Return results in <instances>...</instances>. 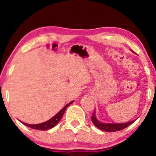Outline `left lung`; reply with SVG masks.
Masks as SVG:
<instances>
[{
    "instance_id": "1",
    "label": "left lung",
    "mask_w": 156,
    "mask_h": 156,
    "mask_svg": "<svg viewBox=\"0 0 156 156\" xmlns=\"http://www.w3.org/2000/svg\"><path fill=\"white\" fill-rule=\"evenodd\" d=\"M91 121L92 123L94 124L96 127H97L98 129L100 130H102L104 131H108V132H115L121 131V130L124 129L125 128H126L132 124L136 120H133L129 122L126 123H101L100 121H98L97 117L95 116V112L93 113L92 116H91Z\"/></svg>"
}]
</instances>
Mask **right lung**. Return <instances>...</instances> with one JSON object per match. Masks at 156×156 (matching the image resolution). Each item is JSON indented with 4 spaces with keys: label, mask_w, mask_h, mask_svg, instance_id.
<instances>
[{
    "label": "right lung",
    "mask_w": 156,
    "mask_h": 156,
    "mask_svg": "<svg viewBox=\"0 0 156 156\" xmlns=\"http://www.w3.org/2000/svg\"><path fill=\"white\" fill-rule=\"evenodd\" d=\"M73 103V101H71L69 102V104H67V105L64 106V108H62V109L59 111V112L57 113V114L55 115L52 117V118H51L50 120L45 121V122L44 123H38V124H28V123H24V122H22L21 121V123H23V124L27 126H28L30 128H31V129H36V130H40V131H46V130H48V129H50L53 128L54 126H55L59 121H60V119H62V117L64 115V113H65L66 108L67 107H68L70 104Z\"/></svg>",
    "instance_id": "add662e5"
}]
</instances>
